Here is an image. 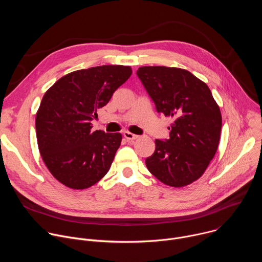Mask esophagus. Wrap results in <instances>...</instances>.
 Segmentation results:
<instances>
[{"mask_svg": "<svg viewBox=\"0 0 262 262\" xmlns=\"http://www.w3.org/2000/svg\"><path fill=\"white\" fill-rule=\"evenodd\" d=\"M123 136H124L125 139H127V140H129V141H134V140L138 139V136H137V135H134V134L129 133V132H124V133H123Z\"/></svg>", "mask_w": 262, "mask_h": 262, "instance_id": "34e87169", "label": "esophagus"}]
</instances>
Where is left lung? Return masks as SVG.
<instances>
[{"label":"left lung","mask_w":262,"mask_h":262,"mask_svg":"<svg viewBox=\"0 0 262 262\" xmlns=\"http://www.w3.org/2000/svg\"><path fill=\"white\" fill-rule=\"evenodd\" d=\"M137 76L158 113L173 119L169 139L156 140V150L145 161L159 180L174 188L197 180L214 157L222 116L205 83L190 71L165 66H144Z\"/></svg>","instance_id":"obj_1"}]
</instances>
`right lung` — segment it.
Returning a JSON list of instances; mask_svg holds the SVG:
<instances>
[{
  "label": "right lung",
  "mask_w": 262,
  "mask_h": 262,
  "mask_svg": "<svg viewBox=\"0 0 262 262\" xmlns=\"http://www.w3.org/2000/svg\"><path fill=\"white\" fill-rule=\"evenodd\" d=\"M130 74L123 65L81 69L46 92L36 115L37 142L50 172L68 188L87 189L110 170L122 136L93 132L91 121Z\"/></svg>",
  "instance_id": "add662e5"
}]
</instances>
